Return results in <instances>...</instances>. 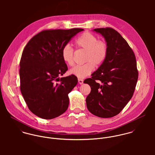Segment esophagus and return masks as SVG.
<instances>
[{"label":"esophagus","instance_id":"obj_1","mask_svg":"<svg viewBox=\"0 0 155 155\" xmlns=\"http://www.w3.org/2000/svg\"><path fill=\"white\" fill-rule=\"evenodd\" d=\"M78 82L80 85H82L84 84V81L83 79H78Z\"/></svg>","mask_w":155,"mask_h":155}]
</instances>
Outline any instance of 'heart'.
<instances>
[{
    "label": "heart",
    "mask_w": 155,
    "mask_h": 155,
    "mask_svg": "<svg viewBox=\"0 0 155 155\" xmlns=\"http://www.w3.org/2000/svg\"><path fill=\"white\" fill-rule=\"evenodd\" d=\"M75 45L78 48L85 51L84 62L86 63L74 67L70 70V73L82 79L91 74L95 66H98L104 61L107 57L108 47L105 42L98 41L97 37L89 32H85L79 37ZM73 55V49L69 45L63 47L61 51L62 59L69 66H72L74 64Z\"/></svg>",
    "instance_id": "heart-1"
}]
</instances>
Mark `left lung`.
Returning a JSON list of instances; mask_svg holds the SVG:
<instances>
[{
  "instance_id": "left-lung-1",
  "label": "left lung",
  "mask_w": 155,
  "mask_h": 155,
  "mask_svg": "<svg viewBox=\"0 0 155 155\" xmlns=\"http://www.w3.org/2000/svg\"><path fill=\"white\" fill-rule=\"evenodd\" d=\"M107 45L106 60L84 81L91 87L86 98L88 110L95 116L109 118L119 114L133 97L138 73L132 49L115 30L107 27L94 29Z\"/></svg>"
}]
</instances>
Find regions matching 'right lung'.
Wrapping results in <instances>:
<instances>
[{
    "label": "right lung",
    "instance_id": "1",
    "mask_svg": "<svg viewBox=\"0 0 155 155\" xmlns=\"http://www.w3.org/2000/svg\"><path fill=\"white\" fill-rule=\"evenodd\" d=\"M82 28L44 30L33 37L25 46L20 63V90L29 109L37 116L51 119L67 110L68 94L78 84L68 70L61 51Z\"/></svg>",
    "mask_w": 155,
    "mask_h": 155
}]
</instances>
